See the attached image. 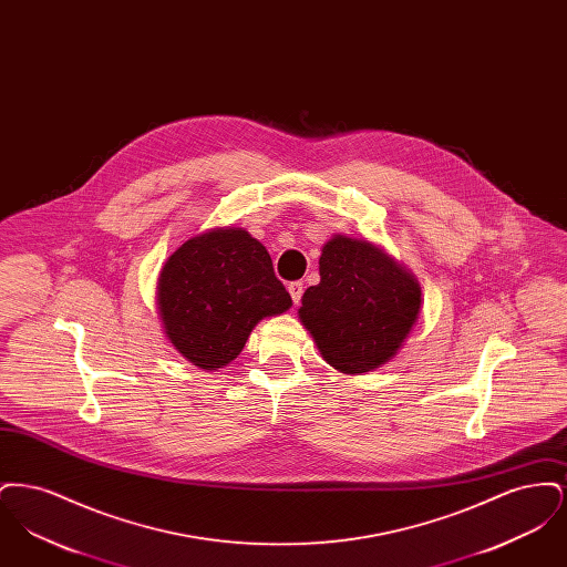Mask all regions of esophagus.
Returning <instances> with one entry per match:
<instances>
[{
  "label": "esophagus",
  "mask_w": 567,
  "mask_h": 567,
  "mask_svg": "<svg viewBox=\"0 0 567 567\" xmlns=\"http://www.w3.org/2000/svg\"><path fill=\"white\" fill-rule=\"evenodd\" d=\"M289 293L293 297V303H299V299H301V293H303V285L296 280V282H291L289 285Z\"/></svg>",
  "instance_id": "34e87169"
}]
</instances>
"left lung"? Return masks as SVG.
Returning <instances> with one entry per match:
<instances>
[{"label":"left lung","instance_id":"obj_1","mask_svg":"<svg viewBox=\"0 0 567 567\" xmlns=\"http://www.w3.org/2000/svg\"><path fill=\"white\" fill-rule=\"evenodd\" d=\"M319 274L301 297L299 321L324 361L365 374L393 359L421 312L419 280L382 248L347 236L324 243Z\"/></svg>","mask_w":567,"mask_h":567}]
</instances>
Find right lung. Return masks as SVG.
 Segmentation results:
<instances>
[{
  "mask_svg": "<svg viewBox=\"0 0 567 567\" xmlns=\"http://www.w3.org/2000/svg\"><path fill=\"white\" fill-rule=\"evenodd\" d=\"M163 329L202 370L231 363L266 317L291 308L270 252L240 227H216L181 244L157 282Z\"/></svg>",
  "mask_w": 567,
  "mask_h": 567,
  "instance_id": "add662e5",
  "label": "right lung"
}]
</instances>
